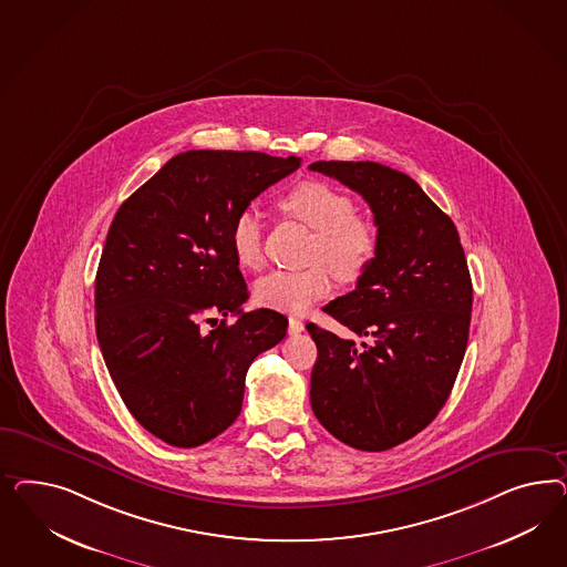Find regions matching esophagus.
Masks as SVG:
<instances>
[{
	"label": "esophagus",
	"mask_w": 567,
	"mask_h": 567,
	"mask_svg": "<svg viewBox=\"0 0 567 567\" xmlns=\"http://www.w3.org/2000/svg\"><path fill=\"white\" fill-rule=\"evenodd\" d=\"M306 324L299 320V318H289V334H299L303 332Z\"/></svg>",
	"instance_id": "34e87169"
}]
</instances>
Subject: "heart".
Listing matches in <instances>:
<instances>
[{"mask_svg": "<svg viewBox=\"0 0 567 567\" xmlns=\"http://www.w3.org/2000/svg\"><path fill=\"white\" fill-rule=\"evenodd\" d=\"M278 207L313 230L309 261L303 270H275L261 276L254 295L264 308L303 313L332 291V275L355 282L377 256L370 224L355 216V202L322 181H303L287 190ZM230 249L240 268L264 264V226L256 212L245 209L230 224Z\"/></svg>", "mask_w": 567, "mask_h": 567, "instance_id": "1", "label": "heart"}]
</instances>
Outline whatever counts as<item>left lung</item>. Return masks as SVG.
<instances>
[{
  "mask_svg": "<svg viewBox=\"0 0 567 567\" xmlns=\"http://www.w3.org/2000/svg\"><path fill=\"white\" fill-rule=\"evenodd\" d=\"M368 202L377 256L355 291L324 311L370 343L308 324L318 347L311 410L344 445L386 451L443 410L464 361L472 278L453 220L403 172L377 162H313Z\"/></svg>",
  "mask_w": 567,
  "mask_h": 567,
  "instance_id": "1",
  "label": "left lung"
}]
</instances>
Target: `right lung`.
Segmentation results:
<instances>
[{"label":"right lung","mask_w":567,"mask_h":567,"mask_svg":"<svg viewBox=\"0 0 567 567\" xmlns=\"http://www.w3.org/2000/svg\"><path fill=\"white\" fill-rule=\"evenodd\" d=\"M299 166L295 155L185 152L112 220L95 276L97 341L128 412L168 445H204L228 429L251 361L287 334L275 309H240L249 291L230 224ZM228 315L238 322L226 326Z\"/></svg>","instance_id":"right-lung-1"}]
</instances>
